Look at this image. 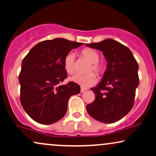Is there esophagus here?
I'll return each instance as SVG.
<instances>
[{"mask_svg":"<svg viewBox=\"0 0 156 156\" xmlns=\"http://www.w3.org/2000/svg\"><path fill=\"white\" fill-rule=\"evenodd\" d=\"M87 88H84V87H81V93H83V92L85 91V90H87Z\"/></svg>","mask_w":156,"mask_h":156,"instance_id":"obj_1","label":"esophagus"}]
</instances>
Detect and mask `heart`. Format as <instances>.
I'll return each instance as SVG.
<instances>
[{"label":"heart","instance_id":"1","mask_svg":"<svg viewBox=\"0 0 156 156\" xmlns=\"http://www.w3.org/2000/svg\"><path fill=\"white\" fill-rule=\"evenodd\" d=\"M80 55L90 63L86 72H90L87 74L81 75L75 74L70 77V80L73 82L80 84L82 87H88L96 83L97 77L94 72L98 76L104 74L105 68L103 63L99 62V54L97 51L91 48H84L80 52ZM75 55L72 52H69L65 55L63 58V67L68 74H73L74 72Z\"/></svg>","mask_w":156,"mask_h":156}]
</instances>
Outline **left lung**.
Instances as JSON below:
<instances>
[{
    "label": "left lung",
    "mask_w": 156,
    "mask_h": 156,
    "mask_svg": "<svg viewBox=\"0 0 156 156\" xmlns=\"http://www.w3.org/2000/svg\"><path fill=\"white\" fill-rule=\"evenodd\" d=\"M86 45L103 52L108 62L101 82L91 88L95 99L87 105V113L98 122H118L133 107L139 85L138 63L131 51L116 40L105 39Z\"/></svg>",
    "instance_id": "obj_1"
}]
</instances>
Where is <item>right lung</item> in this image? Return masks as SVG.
Here are the masks:
<instances>
[{
  "label": "right lung",
  "mask_w": 156,
  "mask_h": 156,
  "mask_svg": "<svg viewBox=\"0 0 156 156\" xmlns=\"http://www.w3.org/2000/svg\"><path fill=\"white\" fill-rule=\"evenodd\" d=\"M82 45L63 38L44 40L23 59L19 76L20 101L34 121L42 124L59 121L66 114L69 98L80 93L78 84L61 83L67 77L65 55Z\"/></svg>",
  "instance_id": "1"
}]
</instances>
